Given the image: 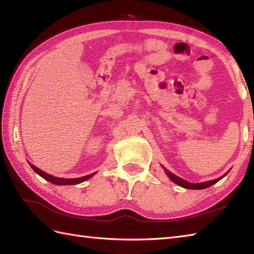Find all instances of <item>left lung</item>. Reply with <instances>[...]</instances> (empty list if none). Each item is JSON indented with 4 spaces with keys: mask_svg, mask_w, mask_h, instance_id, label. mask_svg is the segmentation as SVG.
<instances>
[{
    "mask_svg": "<svg viewBox=\"0 0 254 254\" xmlns=\"http://www.w3.org/2000/svg\"><path fill=\"white\" fill-rule=\"evenodd\" d=\"M163 168L165 169L166 175L169 177V179H170L171 181H174V182L176 183V185L180 186V187H182V188H186V189H192V190H201V189H206V188H208V187H210V186H213L214 183H216L217 181H219L220 179H222V178H224L226 175H227V174H225L224 176L218 178V179L210 180V181H206V182L191 183V182H189V181H187V180H185V179H182V178H180V177H178V176L174 175V174H172V172H170L168 169H166L165 167H163Z\"/></svg>",
    "mask_w": 254,
    "mask_h": 254,
    "instance_id": "8db88e82",
    "label": "left lung"
}]
</instances>
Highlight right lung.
<instances>
[{"instance_id": "add662e5", "label": "right lung", "mask_w": 254, "mask_h": 254, "mask_svg": "<svg viewBox=\"0 0 254 254\" xmlns=\"http://www.w3.org/2000/svg\"><path fill=\"white\" fill-rule=\"evenodd\" d=\"M29 163V161H28ZM30 167L32 169H34V171L36 172V174L39 175L40 177L44 178V179H46L47 181H49L51 183H55V185H58V186H71V185H78V183L80 182H84L86 180L90 179L91 177H93L95 175L94 174H90L88 176H85V177H80V178H72V179H65V178H58V177H53L49 174H47V172L40 170L39 168H37L36 166H34L32 164H30Z\"/></svg>"}]
</instances>
